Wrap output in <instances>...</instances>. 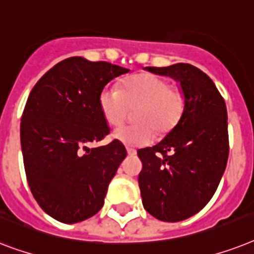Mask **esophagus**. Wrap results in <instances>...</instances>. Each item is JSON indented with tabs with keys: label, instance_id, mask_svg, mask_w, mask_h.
Masks as SVG:
<instances>
[{
	"label": "esophagus",
	"instance_id": "34e87169",
	"mask_svg": "<svg viewBox=\"0 0 254 254\" xmlns=\"http://www.w3.org/2000/svg\"><path fill=\"white\" fill-rule=\"evenodd\" d=\"M127 155L128 156H135L136 155V151L133 148H127Z\"/></svg>",
	"mask_w": 254,
	"mask_h": 254
}]
</instances>
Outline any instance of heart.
Listing matches in <instances>:
<instances>
[{"label":"heart","mask_w":254,"mask_h":254,"mask_svg":"<svg viewBox=\"0 0 254 254\" xmlns=\"http://www.w3.org/2000/svg\"><path fill=\"white\" fill-rule=\"evenodd\" d=\"M99 110L111 127H118L135 110L136 126L122 127L115 139L128 147L151 143L155 131L165 135L177 126L185 110V95L169 81L152 73H139L122 81L121 89H103L98 98Z\"/></svg>","instance_id":"heart-1"}]
</instances>
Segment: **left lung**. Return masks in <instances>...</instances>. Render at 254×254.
Instances as JSON below:
<instances>
[{
	"label": "left lung",
	"instance_id": "obj_1",
	"mask_svg": "<svg viewBox=\"0 0 254 254\" xmlns=\"http://www.w3.org/2000/svg\"><path fill=\"white\" fill-rule=\"evenodd\" d=\"M145 70L180 82L185 110L159 144L137 151L143 162L137 178L143 206L162 222H181L208 203L226 170V102L210 77L194 65L178 63Z\"/></svg>",
	"mask_w": 254,
	"mask_h": 254
}]
</instances>
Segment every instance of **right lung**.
<instances>
[{
    "label": "right lung",
    "mask_w": 254,
    "mask_h": 254,
    "mask_svg": "<svg viewBox=\"0 0 254 254\" xmlns=\"http://www.w3.org/2000/svg\"><path fill=\"white\" fill-rule=\"evenodd\" d=\"M127 72L74 56L51 68L28 95L21 119L26 177L42 210L59 222L73 224L97 214L127 156L119 140L88 147L110 132L99 94Z\"/></svg>",
    "instance_id": "1"
}]
</instances>
